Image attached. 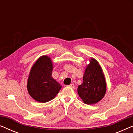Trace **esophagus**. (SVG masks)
Wrapping results in <instances>:
<instances>
[{"instance_id": "obj_1", "label": "esophagus", "mask_w": 133, "mask_h": 133, "mask_svg": "<svg viewBox=\"0 0 133 133\" xmlns=\"http://www.w3.org/2000/svg\"><path fill=\"white\" fill-rule=\"evenodd\" d=\"M69 87H71V88H72V89H74L75 88V86H74V84H70V85H69Z\"/></svg>"}]
</instances>
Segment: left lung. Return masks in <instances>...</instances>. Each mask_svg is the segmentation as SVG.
Returning a JSON list of instances; mask_svg holds the SVG:
<instances>
[{"label": "left lung", "instance_id": "8db88e82", "mask_svg": "<svg viewBox=\"0 0 133 133\" xmlns=\"http://www.w3.org/2000/svg\"><path fill=\"white\" fill-rule=\"evenodd\" d=\"M106 91V82L102 69L98 62L91 58L90 64L85 69L82 84L78 87V94L85 103L91 105L102 99Z\"/></svg>", "mask_w": 133, "mask_h": 133}]
</instances>
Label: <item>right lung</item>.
Here are the masks:
<instances>
[{"instance_id":"add662e5","label":"right lung","mask_w":133,"mask_h":133,"mask_svg":"<svg viewBox=\"0 0 133 133\" xmlns=\"http://www.w3.org/2000/svg\"><path fill=\"white\" fill-rule=\"evenodd\" d=\"M53 69L51 59L43 56L32 66L27 82L30 95L37 102L45 103L56 97L62 86L52 77Z\"/></svg>"}]
</instances>
